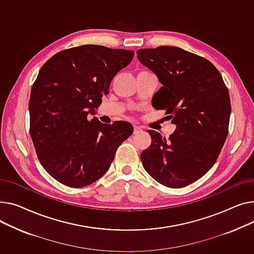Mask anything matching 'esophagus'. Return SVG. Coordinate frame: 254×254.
Returning <instances> with one entry per match:
<instances>
[{"label": "esophagus", "mask_w": 254, "mask_h": 254, "mask_svg": "<svg viewBox=\"0 0 254 254\" xmlns=\"http://www.w3.org/2000/svg\"><path fill=\"white\" fill-rule=\"evenodd\" d=\"M141 131H142L141 127L136 126V125L133 126V133H134V134H137V133H139V132H141Z\"/></svg>", "instance_id": "esophagus-1"}]
</instances>
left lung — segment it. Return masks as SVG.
<instances>
[{"instance_id": "left-lung-1", "label": "left lung", "mask_w": 254, "mask_h": 254, "mask_svg": "<svg viewBox=\"0 0 254 254\" xmlns=\"http://www.w3.org/2000/svg\"><path fill=\"white\" fill-rule=\"evenodd\" d=\"M137 59L162 87L152 104L176 125L168 138L147 130L152 143L140 154L145 171L168 188L198 181L216 162L228 133L231 99L218 69L208 59L173 46L139 49Z\"/></svg>"}]
</instances>
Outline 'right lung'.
<instances>
[{
    "label": "right lung",
    "mask_w": 254,
    "mask_h": 254,
    "mask_svg": "<svg viewBox=\"0 0 254 254\" xmlns=\"http://www.w3.org/2000/svg\"><path fill=\"white\" fill-rule=\"evenodd\" d=\"M133 50L82 45L53 55L41 67L29 98V133L38 159L54 180L83 188L107 173L131 124L100 123L88 114L109 94Z\"/></svg>",
    "instance_id": "1"
}]
</instances>
